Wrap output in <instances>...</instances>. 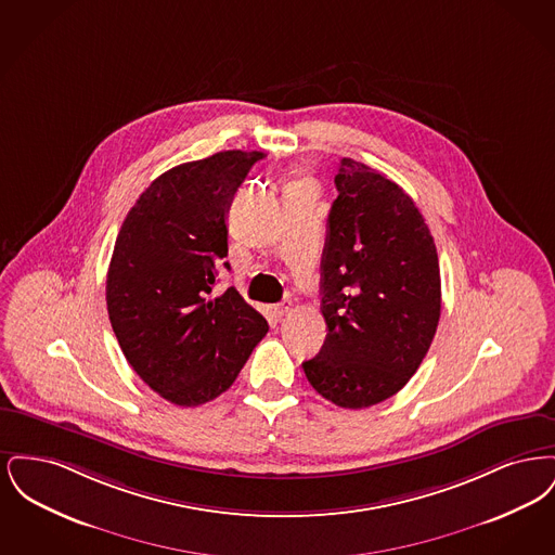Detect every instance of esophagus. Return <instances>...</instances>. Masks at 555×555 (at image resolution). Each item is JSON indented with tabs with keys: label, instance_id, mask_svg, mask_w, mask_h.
<instances>
[{
	"label": "esophagus",
	"instance_id": "esophagus-1",
	"mask_svg": "<svg viewBox=\"0 0 555 555\" xmlns=\"http://www.w3.org/2000/svg\"><path fill=\"white\" fill-rule=\"evenodd\" d=\"M291 310H293V304H291L289 299H283L281 304H276L274 308H272V312H274V317L279 318H285L287 314H291Z\"/></svg>",
	"mask_w": 555,
	"mask_h": 555
}]
</instances>
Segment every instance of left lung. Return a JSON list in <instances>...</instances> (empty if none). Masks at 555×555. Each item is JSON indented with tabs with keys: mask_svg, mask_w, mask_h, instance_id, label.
<instances>
[{
	"mask_svg": "<svg viewBox=\"0 0 555 555\" xmlns=\"http://www.w3.org/2000/svg\"><path fill=\"white\" fill-rule=\"evenodd\" d=\"M322 254L326 339L304 372L339 408L380 403L414 376L441 317L439 258L412 197L344 158Z\"/></svg>",
	"mask_w": 555,
	"mask_h": 555,
	"instance_id": "1",
	"label": "left lung"
}]
</instances>
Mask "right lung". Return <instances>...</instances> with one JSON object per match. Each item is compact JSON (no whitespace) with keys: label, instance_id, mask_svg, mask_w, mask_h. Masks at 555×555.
Here are the masks:
<instances>
[{"label":"right lung","instance_id":"obj_1","mask_svg":"<svg viewBox=\"0 0 555 555\" xmlns=\"http://www.w3.org/2000/svg\"><path fill=\"white\" fill-rule=\"evenodd\" d=\"M262 152L229 150L159 175L132 206L107 268V314L147 387L191 408L224 393L268 322L235 287L214 295L227 214Z\"/></svg>","mask_w":555,"mask_h":555}]
</instances>
